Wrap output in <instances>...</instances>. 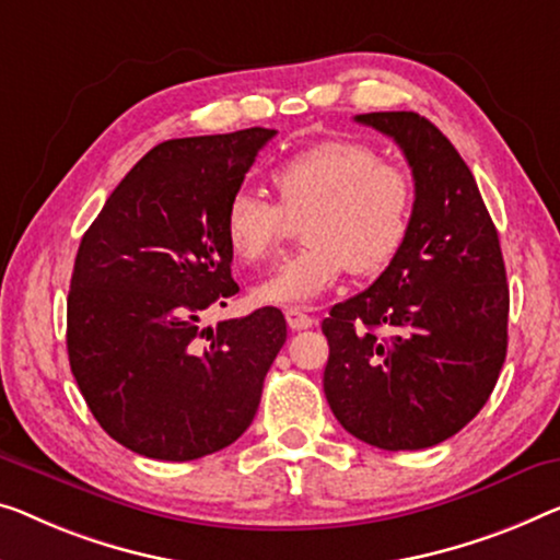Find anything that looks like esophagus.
Masks as SVG:
<instances>
[{
  "label": "esophagus",
  "instance_id": "esophagus-1",
  "mask_svg": "<svg viewBox=\"0 0 560 560\" xmlns=\"http://www.w3.org/2000/svg\"><path fill=\"white\" fill-rule=\"evenodd\" d=\"M283 314H287V324H289V327L294 329V331L308 329V327H312V324H314L312 316H308V314L304 312V308H299V306H289Z\"/></svg>",
  "mask_w": 560,
  "mask_h": 560
}]
</instances>
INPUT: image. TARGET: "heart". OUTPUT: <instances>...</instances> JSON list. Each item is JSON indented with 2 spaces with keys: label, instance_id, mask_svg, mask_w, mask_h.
I'll return each mask as SVG.
<instances>
[{
  "label": "heart",
  "instance_id": "b5f03b06",
  "mask_svg": "<svg viewBox=\"0 0 560 560\" xmlns=\"http://www.w3.org/2000/svg\"><path fill=\"white\" fill-rule=\"evenodd\" d=\"M279 206L238 188L223 211V238L241 264H261L304 221L302 252L254 289L264 304H308L341 279L392 264L412 226V175L360 140L331 138L299 150L269 175Z\"/></svg>",
  "mask_w": 560,
  "mask_h": 560
}]
</instances>
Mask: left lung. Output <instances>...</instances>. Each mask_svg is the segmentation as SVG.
I'll return each mask as SVG.
<instances>
[{"mask_svg": "<svg viewBox=\"0 0 560 560\" xmlns=\"http://www.w3.org/2000/svg\"><path fill=\"white\" fill-rule=\"evenodd\" d=\"M415 178L405 246L370 289L331 306L324 395L341 428L382 450L453 438L488 402L508 349L505 264L478 183L417 113H366Z\"/></svg>", "mask_w": 560, "mask_h": 560, "instance_id": "1", "label": "left lung"}]
</instances>
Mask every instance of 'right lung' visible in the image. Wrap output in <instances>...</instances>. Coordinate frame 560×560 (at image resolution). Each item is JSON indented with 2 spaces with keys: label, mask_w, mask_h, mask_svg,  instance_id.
<instances>
[{
  "label": "right lung",
  "mask_w": 560,
  "mask_h": 560,
  "mask_svg": "<svg viewBox=\"0 0 560 560\" xmlns=\"http://www.w3.org/2000/svg\"><path fill=\"white\" fill-rule=\"evenodd\" d=\"M246 128L165 140L132 165L80 241L67 296V354L107 435L186 463L244 435L287 341L277 306L200 327L238 294L223 211L261 148Z\"/></svg>",
  "instance_id": "obj_1"
}]
</instances>
